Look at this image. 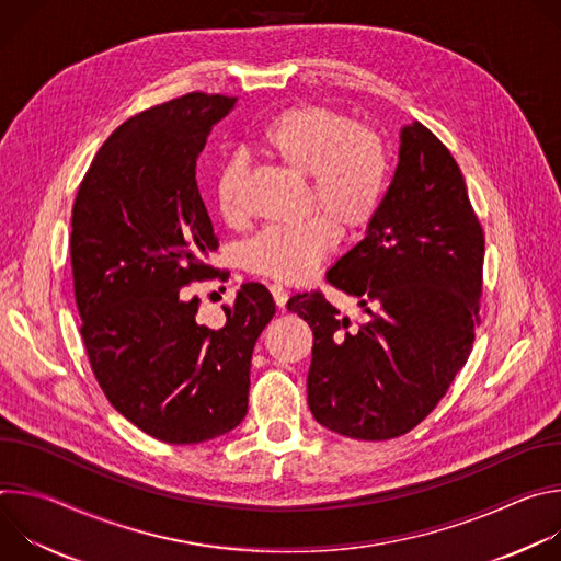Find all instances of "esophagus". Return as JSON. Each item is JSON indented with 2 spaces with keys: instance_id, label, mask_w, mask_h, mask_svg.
<instances>
[{
  "instance_id": "34e87169",
  "label": "esophagus",
  "mask_w": 561,
  "mask_h": 561,
  "mask_svg": "<svg viewBox=\"0 0 561 561\" xmlns=\"http://www.w3.org/2000/svg\"><path fill=\"white\" fill-rule=\"evenodd\" d=\"M268 288H271V293H273L275 304H277V306H286V301H288V290H286L282 284H271Z\"/></svg>"
}]
</instances>
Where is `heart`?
Returning a JSON list of instances; mask_svg holds the SVG:
<instances>
[{"label":"heart","mask_w":561,"mask_h":561,"mask_svg":"<svg viewBox=\"0 0 561 561\" xmlns=\"http://www.w3.org/2000/svg\"><path fill=\"white\" fill-rule=\"evenodd\" d=\"M260 148L290 171L308 175L310 204L327 210L342 228L370 221L386 191L388 157L381 139L324 106H304L277 115L260 130ZM242 164L226 162L215 182L221 215L237 213V184ZM327 215L299 224H273L244 247L247 266L279 282L304 279L333 249L337 228Z\"/></svg>","instance_id":"1"}]
</instances>
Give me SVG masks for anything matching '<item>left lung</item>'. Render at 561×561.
<instances>
[{
  "label": "left lung",
  "mask_w": 561,
  "mask_h": 561,
  "mask_svg": "<svg viewBox=\"0 0 561 561\" xmlns=\"http://www.w3.org/2000/svg\"><path fill=\"white\" fill-rule=\"evenodd\" d=\"M482 266L484 232L457 162L420 122L402 126L392 182L364 239L327 273L355 299L357 319L317 290L286 304L314 337L312 417L364 442L415 428L472 351Z\"/></svg>",
  "instance_id": "obj_1"
}]
</instances>
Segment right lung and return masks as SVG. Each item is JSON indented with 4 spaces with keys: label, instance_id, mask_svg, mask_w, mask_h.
<instances>
[{
    "label": "right lung",
    "instance_id": "obj_1",
    "mask_svg": "<svg viewBox=\"0 0 561 561\" xmlns=\"http://www.w3.org/2000/svg\"><path fill=\"white\" fill-rule=\"evenodd\" d=\"M234 98L188 93L124 122L100 148L72 206L70 262L82 340L108 402L146 435L202 444L247 417L251 357L275 314L249 282L217 331L182 293L215 275L213 221L197 157Z\"/></svg>",
    "mask_w": 561,
    "mask_h": 561
}]
</instances>
